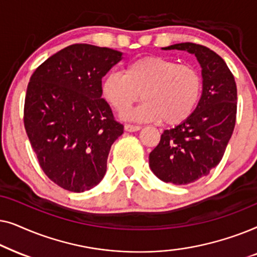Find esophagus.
<instances>
[{
  "label": "esophagus",
  "instance_id": "esophagus-1",
  "mask_svg": "<svg viewBox=\"0 0 257 257\" xmlns=\"http://www.w3.org/2000/svg\"><path fill=\"white\" fill-rule=\"evenodd\" d=\"M124 128H125L126 132H136V131H139V130H142V126L125 124L124 125Z\"/></svg>",
  "mask_w": 257,
  "mask_h": 257
}]
</instances>
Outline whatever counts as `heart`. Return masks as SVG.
I'll use <instances>...</instances> for the list:
<instances>
[{"label": "heart", "instance_id": "1", "mask_svg": "<svg viewBox=\"0 0 257 257\" xmlns=\"http://www.w3.org/2000/svg\"><path fill=\"white\" fill-rule=\"evenodd\" d=\"M202 78L191 64H178L163 56H147L130 63L122 72H110L101 84L104 99L118 112H126L140 93L144 103L122 114L124 120L175 125L198 106Z\"/></svg>", "mask_w": 257, "mask_h": 257}]
</instances>
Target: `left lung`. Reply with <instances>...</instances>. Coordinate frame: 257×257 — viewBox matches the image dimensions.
<instances>
[{"label":"left lung","instance_id":"obj_1","mask_svg":"<svg viewBox=\"0 0 257 257\" xmlns=\"http://www.w3.org/2000/svg\"><path fill=\"white\" fill-rule=\"evenodd\" d=\"M161 49L187 51L201 66L198 106L186 120L165 130L149 158L151 171L161 181L187 185L208 175L222 159L236 120V84L226 62L203 45L178 43Z\"/></svg>","mask_w":257,"mask_h":257}]
</instances>
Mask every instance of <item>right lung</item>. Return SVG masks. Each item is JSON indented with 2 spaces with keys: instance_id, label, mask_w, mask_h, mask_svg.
<instances>
[{
  "instance_id": "obj_1",
  "label": "right lung",
  "mask_w": 257,
  "mask_h": 257,
  "mask_svg": "<svg viewBox=\"0 0 257 257\" xmlns=\"http://www.w3.org/2000/svg\"><path fill=\"white\" fill-rule=\"evenodd\" d=\"M122 52L69 45L35 70L24 103V127L47 177L82 193L103 180L111 145L124 132L101 98V79Z\"/></svg>"
}]
</instances>
